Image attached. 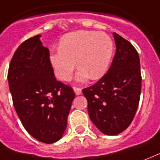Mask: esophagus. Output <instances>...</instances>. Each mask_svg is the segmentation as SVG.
Masks as SVG:
<instances>
[{"mask_svg":"<svg viewBox=\"0 0 160 160\" xmlns=\"http://www.w3.org/2000/svg\"><path fill=\"white\" fill-rule=\"evenodd\" d=\"M73 90H74V92H75V94H77V95H79V94H81L82 88H77V87H73Z\"/></svg>","mask_w":160,"mask_h":160,"instance_id":"obj_1","label":"esophagus"}]
</instances>
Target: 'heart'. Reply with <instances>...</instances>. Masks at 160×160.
Here are the masks:
<instances>
[{
  "mask_svg": "<svg viewBox=\"0 0 160 160\" xmlns=\"http://www.w3.org/2000/svg\"><path fill=\"white\" fill-rule=\"evenodd\" d=\"M114 44L108 35L97 31H79L65 35L59 42V49L50 54L56 77L61 81L71 78L77 61L80 69L76 79L80 82L89 78H102L109 69L113 56Z\"/></svg>",
  "mask_w": 160,
  "mask_h": 160,
  "instance_id": "b5f03b06",
  "label": "heart"
}]
</instances>
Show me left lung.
Returning a JSON list of instances; mask_svg holds the SVG:
<instances>
[{
	"label": "left lung",
	"instance_id": "8db88e82",
	"mask_svg": "<svg viewBox=\"0 0 160 160\" xmlns=\"http://www.w3.org/2000/svg\"><path fill=\"white\" fill-rule=\"evenodd\" d=\"M116 53L107 72L99 81L82 89L88 112L97 129L115 136L129 126L138 108L142 75L138 53L131 43L113 33Z\"/></svg>",
	"mask_w": 160,
	"mask_h": 160
}]
</instances>
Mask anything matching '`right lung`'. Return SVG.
<instances>
[{"instance_id": "obj_1", "label": "right lung", "mask_w": 160, "mask_h": 160, "mask_svg": "<svg viewBox=\"0 0 160 160\" xmlns=\"http://www.w3.org/2000/svg\"><path fill=\"white\" fill-rule=\"evenodd\" d=\"M40 35L21 43L8 69V80L15 111L27 132L51 144L62 137L75 94L57 81L49 50Z\"/></svg>"}]
</instances>
